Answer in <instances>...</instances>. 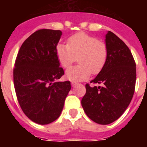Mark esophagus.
I'll return each instance as SVG.
<instances>
[{"label":"esophagus","mask_w":147,"mask_h":147,"mask_svg":"<svg viewBox=\"0 0 147 147\" xmlns=\"http://www.w3.org/2000/svg\"><path fill=\"white\" fill-rule=\"evenodd\" d=\"M78 83H76V82H71V85H72V86H76V85H77Z\"/></svg>","instance_id":"34e87169"}]
</instances>
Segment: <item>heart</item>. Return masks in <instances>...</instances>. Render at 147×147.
<instances>
[{
	"instance_id": "obj_1",
	"label": "heart",
	"mask_w": 147,
	"mask_h": 147,
	"mask_svg": "<svg viewBox=\"0 0 147 147\" xmlns=\"http://www.w3.org/2000/svg\"><path fill=\"white\" fill-rule=\"evenodd\" d=\"M57 56L61 66L68 68L79 60L80 64L66 71V78L71 81H80L92 74H98L107 59L105 42L85 32H79L67 39V45L58 44Z\"/></svg>"
}]
</instances>
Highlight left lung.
Segmentation results:
<instances>
[{
  "label": "left lung",
  "mask_w": 147,
  "mask_h": 147,
  "mask_svg": "<svg viewBox=\"0 0 147 147\" xmlns=\"http://www.w3.org/2000/svg\"><path fill=\"white\" fill-rule=\"evenodd\" d=\"M107 59L95 79L86 84V94L81 101L83 110L90 120L109 124L124 113L132 99L136 81V65L129 48L111 31L105 35Z\"/></svg>",
  "instance_id": "8db88e82"
}]
</instances>
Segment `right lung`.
<instances>
[{
	"mask_svg": "<svg viewBox=\"0 0 147 147\" xmlns=\"http://www.w3.org/2000/svg\"><path fill=\"white\" fill-rule=\"evenodd\" d=\"M62 32L41 29L21 45L15 62L13 81L24 114L38 124H48L60 117L71 90L70 81L58 82L64 76L56 48Z\"/></svg>",
	"mask_w": 147,
	"mask_h": 147,
	"instance_id": "add662e5",
	"label": "right lung"
}]
</instances>
